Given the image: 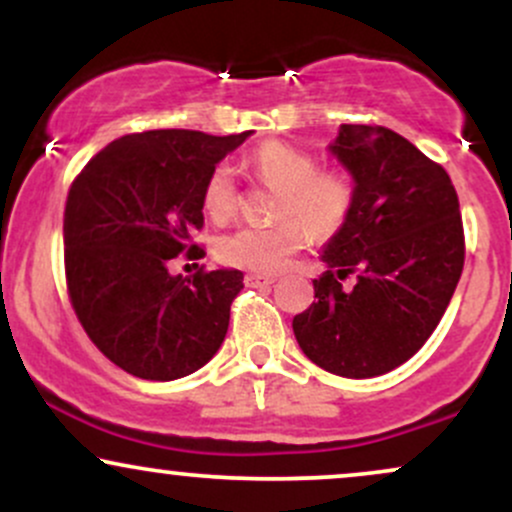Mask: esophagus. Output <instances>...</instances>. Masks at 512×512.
<instances>
[{"mask_svg":"<svg viewBox=\"0 0 512 512\" xmlns=\"http://www.w3.org/2000/svg\"><path fill=\"white\" fill-rule=\"evenodd\" d=\"M245 284H248V286H272L274 284V276H269V274H248V276H245Z\"/></svg>","mask_w":512,"mask_h":512,"instance_id":"34e87169","label":"esophagus"}]
</instances>
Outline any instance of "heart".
<instances>
[{"instance_id":"1","label":"heart","mask_w":512,"mask_h":512,"mask_svg":"<svg viewBox=\"0 0 512 512\" xmlns=\"http://www.w3.org/2000/svg\"><path fill=\"white\" fill-rule=\"evenodd\" d=\"M250 168L264 185L281 190L274 226H243L219 243L223 262L250 272L274 274L291 262L305 245V228L315 238H330L349 221L356 202L351 175L337 168H317L308 151L291 144L269 142L252 151ZM238 185L233 170L216 166L202 190V202L214 221H226L238 209Z\"/></svg>"}]
</instances>
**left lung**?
<instances>
[{
  "mask_svg": "<svg viewBox=\"0 0 512 512\" xmlns=\"http://www.w3.org/2000/svg\"><path fill=\"white\" fill-rule=\"evenodd\" d=\"M330 151L356 202L322 248L327 272L293 334L315 366L375 378L409 361L448 308L464 267L460 202L443 166L387 127L342 125Z\"/></svg>",
  "mask_w": 512,
  "mask_h": 512,
  "instance_id": "1",
  "label": "left lung"
}]
</instances>
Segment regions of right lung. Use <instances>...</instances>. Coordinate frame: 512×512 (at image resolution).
Listing matches in <instances>:
<instances>
[{
  "label": "right lung",
  "instance_id": "obj_1",
  "mask_svg": "<svg viewBox=\"0 0 512 512\" xmlns=\"http://www.w3.org/2000/svg\"><path fill=\"white\" fill-rule=\"evenodd\" d=\"M252 134L151 129L110 142L69 187L64 272L74 313L115 366L142 380H178L219 351L243 272L173 276L170 262L204 250L202 190L216 163Z\"/></svg>",
  "mask_w": 512,
  "mask_h": 512
}]
</instances>
